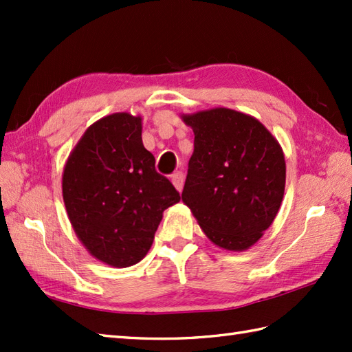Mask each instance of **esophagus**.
I'll return each mask as SVG.
<instances>
[{
	"label": "esophagus",
	"instance_id": "1",
	"mask_svg": "<svg viewBox=\"0 0 352 352\" xmlns=\"http://www.w3.org/2000/svg\"><path fill=\"white\" fill-rule=\"evenodd\" d=\"M170 182H172V184L175 186V189H177L178 192H182L183 184H184V174H183L182 170L174 172V174L170 175Z\"/></svg>",
	"mask_w": 352,
	"mask_h": 352
}]
</instances>
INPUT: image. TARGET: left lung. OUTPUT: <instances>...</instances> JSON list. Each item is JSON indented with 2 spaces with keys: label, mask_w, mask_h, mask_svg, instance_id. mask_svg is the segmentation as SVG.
<instances>
[{
  "label": "left lung",
  "mask_w": 352,
  "mask_h": 352,
  "mask_svg": "<svg viewBox=\"0 0 352 352\" xmlns=\"http://www.w3.org/2000/svg\"><path fill=\"white\" fill-rule=\"evenodd\" d=\"M183 121L195 134L183 203L214 245L250 248L281 206L286 184L281 146L256 118L236 110L198 111Z\"/></svg>",
  "instance_id": "left-lung-1"
}]
</instances>
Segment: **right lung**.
Here are the masks:
<instances>
[{
	"label": "right lung",
	"mask_w": 352,
	"mask_h": 352,
	"mask_svg": "<svg viewBox=\"0 0 352 352\" xmlns=\"http://www.w3.org/2000/svg\"><path fill=\"white\" fill-rule=\"evenodd\" d=\"M62 188L81 243L118 267L146 256L163 212L180 201L142 144V119L129 113L109 115L89 126L66 162Z\"/></svg>",
	"instance_id": "1"
}]
</instances>
